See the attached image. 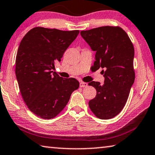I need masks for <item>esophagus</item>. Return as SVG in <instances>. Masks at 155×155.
<instances>
[{"label": "esophagus", "instance_id": "obj_1", "mask_svg": "<svg viewBox=\"0 0 155 155\" xmlns=\"http://www.w3.org/2000/svg\"><path fill=\"white\" fill-rule=\"evenodd\" d=\"M87 86V83L85 82H81L80 83V87H85Z\"/></svg>", "mask_w": 155, "mask_h": 155}]
</instances>
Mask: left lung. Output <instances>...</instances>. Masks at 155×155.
<instances>
[{"label": "left lung", "mask_w": 155, "mask_h": 155, "mask_svg": "<svg viewBox=\"0 0 155 155\" xmlns=\"http://www.w3.org/2000/svg\"><path fill=\"white\" fill-rule=\"evenodd\" d=\"M83 39L96 51L93 68H100L104 84L92 81L88 85L97 90L89 107L96 117L110 119L121 112L134 81V50L128 35L119 26H103L81 31Z\"/></svg>", "instance_id": "obj_1"}]
</instances>
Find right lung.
<instances>
[{"instance_id":"1","label":"right lung","mask_w":155,"mask_h":155,"mask_svg":"<svg viewBox=\"0 0 155 155\" xmlns=\"http://www.w3.org/2000/svg\"><path fill=\"white\" fill-rule=\"evenodd\" d=\"M78 33L36 27L21 41L16 76L25 103L37 117L50 119L57 116L79 87L75 78H62L51 71Z\"/></svg>"}]
</instances>
